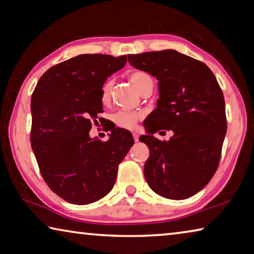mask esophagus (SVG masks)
<instances>
[{
  "mask_svg": "<svg viewBox=\"0 0 254 254\" xmlns=\"http://www.w3.org/2000/svg\"><path fill=\"white\" fill-rule=\"evenodd\" d=\"M132 135H133V139H134L135 142H137V141H139V133H137V132H132Z\"/></svg>",
  "mask_w": 254,
  "mask_h": 254,
  "instance_id": "obj_1",
  "label": "esophagus"
}]
</instances>
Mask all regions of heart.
Returning <instances> with one entry per match:
<instances>
[{"instance_id":"b5f03b06","label":"heart","mask_w":254,"mask_h":254,"mask_svg":"<svg viewBox=\"0 0 254 254\" xmlns=\"http://www.w3.org/2000/svg\"><path fill=\"white\" fill-rule=\"evenodd\" d=\"M128 78H130L132 84L135 86L137 91L140 93H142L149 85H153L151 77H150L147 72L142 70L132 71L130 76H128ZM112 89H113V80H106L101 88V101L104 103V104L110 102ZM141 118H142V113H141V112L121 110L114 114L113 121L120 127L133 128Z\"/></svg>"}]
</instances>
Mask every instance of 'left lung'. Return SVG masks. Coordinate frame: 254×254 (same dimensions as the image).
<instances>
[{"instance_id":"obj_1","label":"left lung","mask_w":254,"mask_h":254,"mask_svg":"<svg viewBox=\"0 0 254 254\" xmlns=\"http://www.w3.org/2000/svg\"><path fill=\"white\" fill-rule=\"evenodd\" d=\"M136 69L158 79L157 109L147 118L149 147L144 177L165 198L185 199L201 190L216 171L226 134L225 102L213 71L204 63L168 49L127 55ZM171 129L168 141L153 136Z\"/></svg>"}]
</instances>
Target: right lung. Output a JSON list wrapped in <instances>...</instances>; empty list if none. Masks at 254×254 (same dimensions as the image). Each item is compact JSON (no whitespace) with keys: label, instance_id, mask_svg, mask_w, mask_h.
I'll list each match as a JSON object with an SVG mask.
<instances>
[{"label":"right lung","instance_id":"obj_1","mask_svg":"<svg viewBox=\"0 0 254 254\" xmlns=\"http://www.w3.org/2000/svg\"><path fill=\"white\" fill-rule=\"evenodd\" d=\"M127 64V56L79 55L49 68L31 97V147L40 173L68 203L91 204L111 191L118 168L134 143L117 127L102 142L89 136L103 112L101 88Z\"/></svg>","mask_w":254,"mask_h":254}]
</instances>
